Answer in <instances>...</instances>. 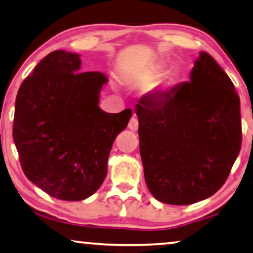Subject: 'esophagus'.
I'll return each instance as SVG.
<instances>
[{"instance_id":"obj_1","label":"esophagus","mask_w":253,"mask_h":253,"mask_svg":"<svg viewBox=\"0 0 253 253\" xmlns=\"http://www.w3.org/2000/svg\"><path fill=\"white\" fill-rule=\"evenodd\" d=\"M128 128L133 131H136L138 129V120L135 117H131L130 118L129 123H128Z\"/></svg>"}]
</instances>
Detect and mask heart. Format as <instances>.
<instances>
[{
    "label": "heart",
    "instance_id": "b5f03b06",
    "mask_svg": "<svg viewBox=\"0 0 253 253\" xmlns=\"http://www.w3.org/2000/svg\"><path fill=\"white\" fill-rule=\"evenodd\" d=\"M152 71H154V69L147 70V71H145V72H143V73H142V76H143V77H149V76H150V74H151V72H152Z\"/></svg>",
    "mask_w": 253,
    "mask_h": 253
}]
</instances>
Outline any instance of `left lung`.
I'll return each instance as SVG.
<instances>
[{
  "label": "left lung",
  "instance_id": "left-lung-1",
  "mask_svg": "<svg viewBox=\"0 0 253 253\" xmlns=\"http://www.w3.org/2000/svg\"><path fill=\"white\" fill-rule=\"evenodd\" d=\"M145 183L159 202L189 205L226 182L242 144L240 97L208 52L195 60L190 81L137 104Z\"/></svg>",
  "mask_w": 253,
  "mask_h": 253
}]
</instances>
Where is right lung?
I'll return each instance as SVG.
<instances>
[{"label": "right lung", "mask_w": 253, "mask_h": 253, "mask_svg": "<svg viewBox=\"0 0 253 253\" xmlns=\"http://www.w3.org/2000/svg\"><path fill=\"white\" fill-rule=\"evenodd\" d=\"M78 54L56 50L35 66L16 97L12 137L23 172L44 193L83 201L101 187L117 135L131 110L98 108L108 83L102 72H80Z\"/></svg>", "instance_id": "right-lung-1"}]
</instances>
